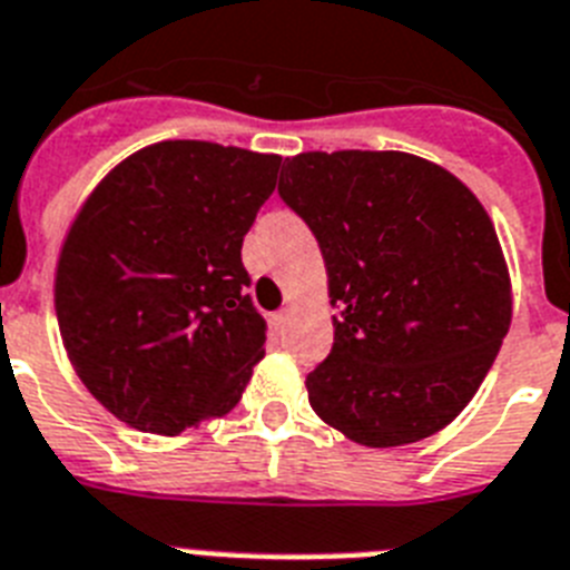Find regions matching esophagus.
I'll list each match as a JSON object with an SVG mask.
<instances>
[{
	"label": "esophagus",
	"mask_w": 570,
	"mask_h": 570,
	"mask_svg": "<svg viewBox=\"0 0 570 570\" xmlns=\"http://www.w3.org/2000/svg\"><path fill=\"white\" fill-rule=\"evenodd\" d=\"M289 315H293L289 309H277V313L272 315V324H275L277 330H284L286 324H289Z\"/></svg>",
	"instance_id": "1"
}]
</instances>
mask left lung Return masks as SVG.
<instances>
[{
    "instance_id": "obj_1",
    "label": "left lung",
    "mask_w": 570,
    "mask_h": 570,
    "mask_svg": "<svg viewBox=\"0 0 570 570\" xmlns=\"http://www.w3.org/2000/svg\"><path fill=\"white\" fill-rule=\"evenodd\" d=\"M277 194L327 266L333 351L309 405L362 446L417 443L466 409L510 330L499 237L461 179L396 150L301 153Z\"/></svg>"
}]
</instances>
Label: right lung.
I'll return each mask as SVG.
<instances>
[{
	"label": "right lung",
	"instance_id": "right-lung-1",
	"mask_svg": "<svg viewBox=\"0 0 570 570\" xmlns=\"http://www.w3.org/2000/svg\"><path fill=\"white\" fill-rule=\"evenodd\" d=\"M281 156L159 141L109 170L69 228L55 277L66 353L89 394L153 434L223 417L263 358L243 237Z\"/></svg>",
	"mask_w": 570,
	"mask_h": 570
}]
</instances>
